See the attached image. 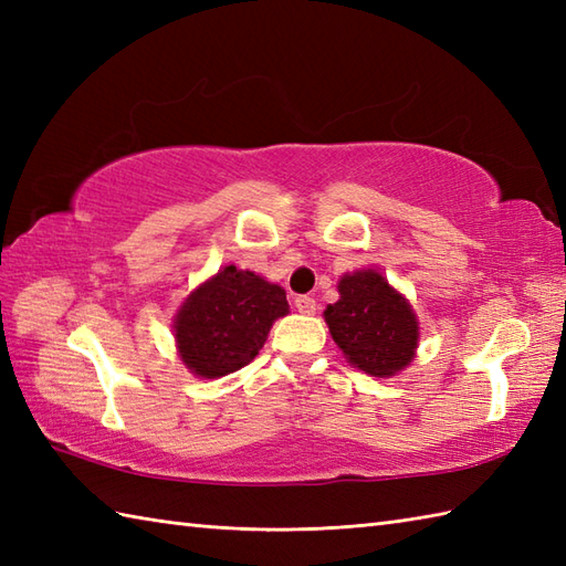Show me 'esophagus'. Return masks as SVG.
Here are the masks:
<instances>
[{
  "label": "esophagus",
  "mask_w": 566,
  "mask_h": 566,
  "mask_svg": "<svg viewBox=\"0 0 566 566\" xmlns=\"http://www.w3.org/2000/svg\"><path fill=\"white\" fill-rule=\"evenodd\" d=\"M294 306H296V311L298 314H304V316H311V314H316V302L311 296H296L294 298Z\"/></svg>",
  "instance_id": "obj_1"
}]
</instances>
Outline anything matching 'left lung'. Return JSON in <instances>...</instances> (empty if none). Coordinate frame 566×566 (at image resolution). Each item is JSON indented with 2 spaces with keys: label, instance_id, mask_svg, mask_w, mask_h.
Masks as SVG:
<instances>
[{
  "label": "left lung",
  "instance_id": "1",
  "mask_svg": "<svg viewBox=\"0 0 566 566\" xmlns=\"http://www.w3.org/2000/svg\"><path fill=\"white\" fill-rule=\"evenodd\" d=\"M340 298L323 311L333 340L347 363L371 377H394L411 365L418 347V318L406 296L377 270L343 274Z\"/></svg>",
  "mask_w": 566,
  "mask_h": 566
}]
</instances>
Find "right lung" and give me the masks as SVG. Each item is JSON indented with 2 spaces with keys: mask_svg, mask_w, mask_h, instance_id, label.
Instances as JSON below:
<instances>
[{
  "mask_svg": "<svg viewBox=\"0 0 566 566\" xmlns=\"http://www.w3.org/2000/svg\"><path fill=\"white\" fill-rule=\"evenodd\" d=\"M290 314L286 292L235 264L199 284L175 316L177 353L189 371L219 379L250 365L272 323Z\"/></svg>",
  "mask_w": 566,
  "mask_h": 566,
  "instance_id": "1",
  "label": "right lung"
}]
</instances>
